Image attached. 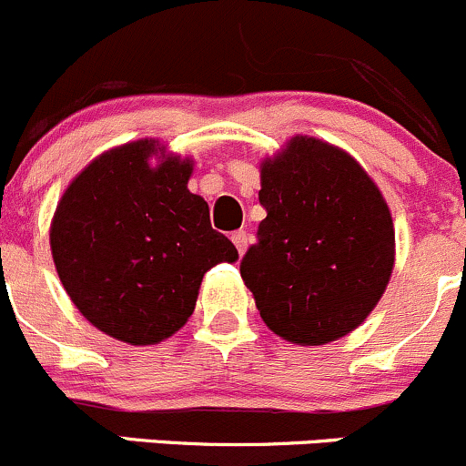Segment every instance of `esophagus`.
<instances>
[{
  "label": "esophagus",
  "instance_id": "34e87169",
  "mask_svg": "<svg viewBox=\"0 0 466 466\" xmlns=\"http://www.w3.org/2000/svg\"><path fill=\"white\" fill-rule=\"evenodd\" d=\"M231 239H233L235 248H238V251H239V256H242V253L247 251V244H248V233H247V231H235V233L231 235Z\"/></svg>",
  "mask_w": 466,
  "mask_h": 466
}]
</instances>
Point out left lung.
Here are the masks:
<instances>
[{"label": "left lung", "instance_id": "8db88e82", "mask_svg": "<svg viewBox=\"0 0 466 466\" xmlns=\"http://www.w3.org/2000/svg\"><path fill=\"white\" fill-rule=\"evenodd\" d=\"M267 218L239 262L262 321L303 347L351 333L383 297L394 267L388 204L342 149L308 136L260 165Z\"/></svg>", "mask_w": 466, "mask_h": 466}]
</instances>
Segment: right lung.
<instances>
[{
  "label": "right lung",
  "mask_w": 466,
  "mask_h": 466,
  "mask_svg": "<svg viewBox=\"0 0 466 466\" xmlns=\"http://www.w3.org/2000/svg\"><path fill=\"white\" fill-rule=\"evenodd\" d=\"M154 140L106 151L72 181L54 215L52 256L83 317L115 339L156 344L192 315L201 279L238 260L210 227L208 204L187 190L190 160Z\"/></svg>",
  "instance_id": "1"
}]
</instances>
